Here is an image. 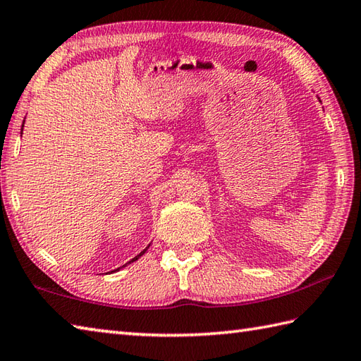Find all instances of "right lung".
Returning <instances> with one entry per match:
<instances>
[{"instance_id":"add662e5","label":"right lung","mask_w":361,"mask_h":361,"mask_svg":"<svg viewBox=\"0 0 361 361\" xmlns=\"http://www.w3.org/2000/svg\"><path fill=\"white\" fill-rule=\"evenodd\" d=\"M23 123H25V122H23ZM21 133H23V125H21ZM148 247H150V245H148ZM148 247H145V249H144L142 252H140V253H139V255H136V257H134V258H133L131 261H128V263H126V264H131V263H134V261H137V259H139L140 257H142V255H144V253L147 252V249H148ZM126 264H123L122 267H125ZM122 267H117V269H114V271H111V272H116V271H120V269H122Z\"/></svg>"}]
</instances>
